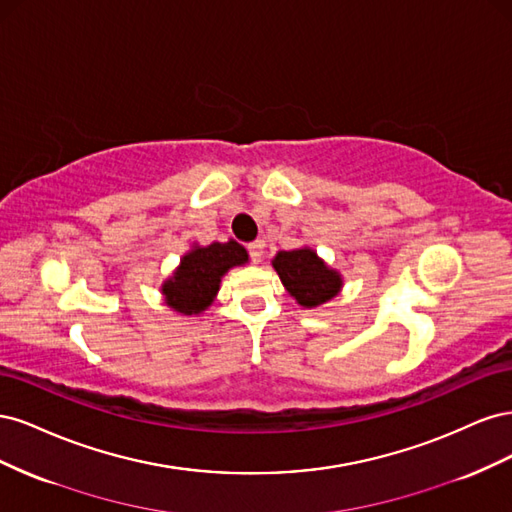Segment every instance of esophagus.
Listing matches in <instances>:
<instances>
[{"instance_id":"34e87169","label":"esophagus","mask_w":512,"mask_h":512,"mask_svg":"<svg viewBox=\"0 0 512 512\" xmlns=\"http://www.w3.org/2000/svg\"><path fill=\"white\" fill-rule=\"evenodd\" d=\"M262 250H265V243H262V241H254V243L247 245V252H250V258H252L254 262H260Z\"/></svg>"}]
</instances>
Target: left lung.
Returning a JSON list of instances; mask_svg holds the SVG:
<instances>
[{
    "instance_id": "left-lung-1",
    "label": "left lung",
    "mask_w": 512,
    "mask_h": 512,
    "mask_svg": "<svg viewBox=\"0 0 512 512\" xmlns=\"http://www.w3.org/2000/svg\"><path fill=\"white\" fill-rule=\"evenodd\" d=\"M273 267L286 290L303 307H316L333 299L342 288V280L316 256V252L290 250L273 258Z\"/></svg>"
}]
</instances>
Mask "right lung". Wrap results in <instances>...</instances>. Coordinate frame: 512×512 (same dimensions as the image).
Here are the masks:
<instances>
[{"label": "right lung", "mask_w": 512, "mask_h": 512, "mask_svg": "<svg viewBox=\"0 0 512 512\" xmlns=\"http://www.w3.org/2000/svg\"><path fill=\"white\" fill-rule=\"evenodd\" d=\"M243 262L247 252L237 241L196 247L183 256L177 273L162 286L166 303L181 314H200L220 290L222 275Z\"/></svg>", "instance_id": "add662e5"}]
</instances>
